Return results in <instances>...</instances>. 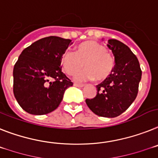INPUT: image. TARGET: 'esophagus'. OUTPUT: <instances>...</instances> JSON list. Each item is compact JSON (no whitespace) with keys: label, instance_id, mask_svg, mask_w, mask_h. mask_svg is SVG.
<instances>
[{"label":"esophagus","instance_id":"obj_1","mask_svg":"<svg viewBox=\"0 0 158 158\" xmlns=\"http://www.w3.org/2000/svg\"><path fill=\"white\" fill-rule=\"evenodd\" d=\"M74 86H75V87H83V84H80V83H74Z\"/></svg>","mask_w":158,"mask_h":158}]
</instances>
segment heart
Listing matches in <instances>:
<instances>
[{"label": "heart", "instance_id": "obj_1", "mask_svg": "<svg viewBox=\"0 0 158 158\" xmlns=\"http://www.w3.org/2000/svg\"><path fill=\"white\" fill-rule=\"evenodd\" d=\"M61 63L63 71L69 75L80 70L83 65L86 69L74 76L78 82L96 79L104 80L112 72L114 59L104 45L95 41H87L79 44L75 52L67 50L62 56Z\"/></svg>", "mask_w": 158, "mask_h": 158}]
</instances>
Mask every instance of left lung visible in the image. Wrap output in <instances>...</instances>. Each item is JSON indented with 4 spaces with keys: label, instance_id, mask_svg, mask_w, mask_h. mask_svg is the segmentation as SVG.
I'll use <instances>...</instances> for the list:
<instances>
[{
    "label": "left lung",
    "instance_id": "1",
    "mask_svg": "<svg viewBox=\"0 0 158 158\" xmlns=\"http://www.w3.org/2000/svg\"><path fill=\"white\" fill-rule=\"evenodd\" d=\"M107 46L115 57V67L109 76L96 85L95 97L86 99V104L97 116L113 118L125 112L136 99L141 70L136 55L123 42L109 39Z\"/></svg>",
    "mask_w": 158,
    "mask_h": 158
}]
</instances>
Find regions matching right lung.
<instances>
[{"label":"right lung","instance_id":"1","mask_svg":"<svg viewBox=\"0 0 158 158\" xmlns=\"http://www.w3.org/2000/svg\"><path fill=\"white\" fill-rule=\"evenodd\" d=\"M71 40L43 38L23 50L14 67V94L28 113L45 115L56 109L72 82L61 70V59Z\"/></svg>","mask_w":158,"mask_h":158}]
</instances>
